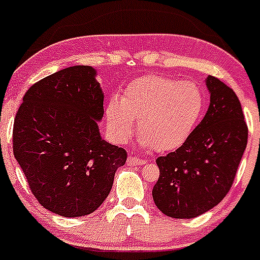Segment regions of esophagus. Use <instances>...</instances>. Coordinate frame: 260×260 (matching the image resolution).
<instances>
[{
	"instance_id": "obj_1",
	"label": "esophagus",
	"mask_w": 260,
	"mask_h": 260,
	"mask_svg": "<svg viewBox=\"0 0 260 260\" xmlns=\"http://www.w3.org/2000/svg\"><path fill=\"white\" fill-rule=\"evenodd\" d=\"M127 164L129 166H140V165H145L146 159L141 158V157H136V156H129L127 159Z\"/></svg>"
}]
</instances>
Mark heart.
<instances>
[{
    "label": "heart",
    "instance_id": "heart-1",
    "mask_svg": "<svg viewBox=\"0 0 260 260\" xmlns=\"http://www.w3.org/2000/svg\"><path fill=\"white\" fill-rule=\"evenodd\" d=\"M205 108V95L192 81L147 75L128 84L122 99L112 96L106 107L108 128L118 142L135 131L146 148L166 152L186 142Z\"/></svg>",
    "mask_w": 260,
    "mask_h": 260
}]
</instances>
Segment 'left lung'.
<instances>
[{
  "label": "left lung",
  "instance_id": "obj_1",
  "mask_svg": "<svg viewBox=\"0 0 260 260\" xmlns=\"http://www.w3.org/2000/svg\"><path fill=\"white\" fill-rule=\"evenodd\" d=\"M206 85L210 106L204 119L182 146L156 159L159 177L152 196L157 208L175 219L199 216L226 196L248 142L237 94L212 75Z\"/></svg>",
  "mask_w": 260,
  "mask_h": 260
}]
</instances>
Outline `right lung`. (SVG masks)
<instances>
[{"instance_id":"add662e5","label":"right lung","mask_w":260,"mask_h":260,"mask_svg":"<svg viewBox=\"0 0 260 260\" xmlns=\"http://www.w3.org/2000/svg\"><path fill=\"white\" fill-rule=\"evenodd\" d=\"M103 99L95 70L77 65L32 84L15 117V158L39 204L60 216L95 211L127 161L99 135Z\"/></svg>"}]
</instances>
